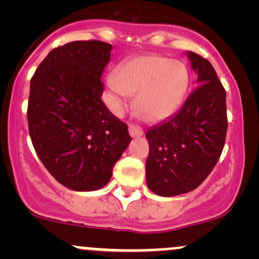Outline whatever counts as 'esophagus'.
<instances>
[{"instance_id": "obj_1", "label": "esophagus", "mask_w": 259, "mask_h": 259, "mask_svg": "<svg viewBox=\"0 0 259 259\" xmlns=\"http://www.w3.org/2000/svg\"><path fill=\"white\" fill-rule=\"evenodd\" d=\"M129 134L132 138H139V136H141L142 134H144V130L141 129V127L136 126V125H130L129 126Z\"/></svg>"}]
</instances>
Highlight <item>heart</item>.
<instances>
[{"instance_id": "1", "label": "heart", "mask_w": 259, "mask_h": 259, "mask_svg": "<svg viewBox=\"0 0 259 259\" xmlns=\"http://www.w3.org/2000/svg\"><path fill=\"white\" fill-rule=\"evenodd\" d=\"M189 70L183 62L159 55L134 57L106 79V96L115 114L125 109L132 95L134 108L147 123L167 119L183 102L189 86Z\"/></svg>"}]
</instances>
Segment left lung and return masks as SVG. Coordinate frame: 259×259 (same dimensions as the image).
Wrapping results in <instances>:
<instances>
[{"label": "left lung", "instance_id": "8db88e82", "mask_svg": "<svg viewBox=\"0 0 259 259\" xmlns=\"http://www.w3.org/2000/svg\"><path fill=\"white\" fill-rule=\"evenodd\" d=\"M186 56L198 86L179 112L146 132V183L163 197L200 186L218 162L227 136V94L214 68L197 53Z\"/></svg>", "mask_w": 259, "mask_h": 259}]
</instances>
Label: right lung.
Segmentation results:
<instances>
[{"mask_svg":"<svg viewBox=\"0 0 259 259\" xmlns=\"http://www.w3.org/2000/svg\"><path fill=\"white\" fill-rule=\"evenodd\" d=\"M112 49L102 41L65 44L46 56L30 81L32 146L50 174L74 191L102 189L132 141L126 124L101 100Z\"/></svg>","mask_w":259,"mask_h":259,"instance_id":"right-lung-1","label":"right lung"}]
</instances>
